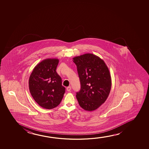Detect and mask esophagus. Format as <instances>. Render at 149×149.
<instances>
[{
    "instance_id": "1",
    "label": "esophagus",
    "mask_w": 149,
    "mask_h": 149,
    "mask_svg": "<svg viewBox=\"0 0 149 149\" xmlns=\"http://www.w3.org/2000/svg\"><path fill=\"white\" fill-rule=\"evenodd\" d=\"M71 90V87L70 86L67 88V91L68 92H70Z\"/></svg>"
}]
</instances>
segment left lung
<instances>
[{
	"label": "left lung",
	"mask_w": 149,
	"mask_h": 149,
	"mask_svg": "<svg viewBox=\"0 0 149 149\" xmlns=\"http://www.w3.org/2000/svg\"><path fill=\"white\" fill-rule=\"evenodd\" d=\"M77 68L81 88L76 93L80 106L92 111L105 102L111 88L110 72L104 61L92 53L73 58Z\"/></svg>",
	"instance_id": "left-lung-1"
}]
</instances>
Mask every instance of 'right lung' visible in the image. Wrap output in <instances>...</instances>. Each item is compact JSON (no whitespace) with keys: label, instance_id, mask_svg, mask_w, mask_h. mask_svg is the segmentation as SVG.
Returning <instances> with one entry per match:
<instances>
[{"label":"right lung","instance_id":"obj_1","mask_svg":"<svg viewBox=\"0 0 149 149\" xmlns=\"http://www.w3.org/2000/svg\"><path fill=\"white\" fill-rule=\"evenodd\" d=\"M59 59L47 58L38 63L29 78V89L35 101L43 108L51 109L58 106L65 88L56 72Z\"/></svg>","mask_w":149,"mask_h":149}]
</instances>
